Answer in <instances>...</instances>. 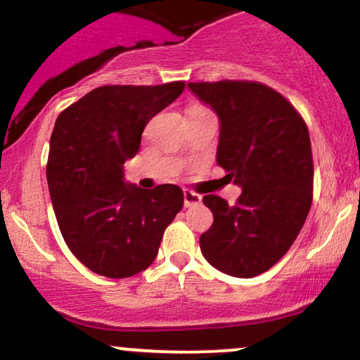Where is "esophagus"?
Instances as JSON below:
<instances>
[{
  "label": "esophagus",
  "instance_id": "1",
  "mask_svg": "<svg viewBox=\"0 0 360 360\" xmlns=\"http://www.w3.org/2000/svg\"><path fill=\"white\" fill-rule=\"evenodd\" d=\"M201 203V196L196 194L191 189H184V206L186 208H191V206H198Z\"/></svg>",
  "mask_w": 360,
  "mask_h": 360
}]
</instances>
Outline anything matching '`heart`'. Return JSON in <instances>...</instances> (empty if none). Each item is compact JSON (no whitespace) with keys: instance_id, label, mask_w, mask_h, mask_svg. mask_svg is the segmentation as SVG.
<instances>
[{"instance_id":"b5f03b06","label":"heart","mask_w":360,"mask_h":360,"mask_svg":"<svg viewBox=\"0 0 360 360\" xmlns=\"http://www.w3.org/2000/svg\"><path fill=\"white\" fill-rule=\"evenodd\" d=\"M194 108H196V106H194Z\"/></svg>"}]
</instances>
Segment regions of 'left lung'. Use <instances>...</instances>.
<instances>
[{
  "label": "left lung",
  "mask_w": 360,
  "mask_h": 360,
  "mask_svg": "<svg viewBox=\"0 0 360 360\" xmlns=\"http://www.w3.org/2000/svg\"><path fill=\"white\" fill-rule=\"evenodd\" d=\"M220 118L217 162L242 188L237 203L206 194L213 225L200 237L205 259L225 274L254 278L283 257L313 201L308 127L283 94L257 81L189 82Z\"/></svg>",
  "instance_id": "8db88e82"
}]
</instances>
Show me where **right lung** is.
<instances>
[{"label":"right lung","mask_w":360,"mask_h":360,"mask_svg":"<svg viewBox=\"0 0 360 360\" xmlns=\"http://www.w3.org/2000/svg\"><path fill=\"white\" fill-rule=\"evenodd\" d=\"M184 86H100L57 118L47 160L53 213L69 250L96 274L122 279L147 269L183 208L179 186L128 184L123 164L139 152L150 118Z\"/></svg>","instance_id":"1"}]
</instances>
